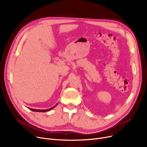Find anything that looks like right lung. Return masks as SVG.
Wrapping results in <instances>:
<instances>
[{
    "instance_id": "obj_1",
    "label": "right lung",
    "mask_w": 147,
    "mask_h": 147,
    "mask_svg": "<svg viewBox=\"0 0 147 147\" xmlns=\"http://www.w3.org/2000/svg\"><path fill=\"white\" fill-rule=\"evenodd\" d=\"M57 105H55V106H56ZM55 106H53V107H52V108H51V109H47V110H35V109H30V108H28V109L30 110H32V111H36V112H45V111H49V110H52L53 108L55 107Z\"/></svg>"
}]
</instances>
